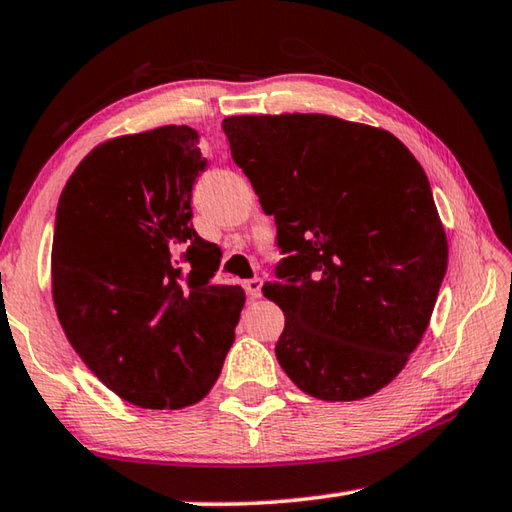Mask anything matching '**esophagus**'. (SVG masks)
<instances>
[{
	"mask_svg": "<svg viewBox=\"0 0 512 512\" xmlns=\"http://www.w3.org/2000/svg\"><path fill=\"white\" fill-rule=\"evenodd\" d=\"M262 287H264V280L262 277H253V280H246L244 282V289L250 298H259L262 296Z\"/></svg>",
	"mask_w": 512,
	"mask_h": 512,
	"instance_id": "34e87169",
	"label": "esophagus"
}]
</instances>
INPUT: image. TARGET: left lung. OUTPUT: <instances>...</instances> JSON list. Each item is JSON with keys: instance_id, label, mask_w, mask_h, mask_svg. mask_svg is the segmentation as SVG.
Masks as SVG:
<instances>
[{"instance_id": "obj_1", "label": "left lung", "mask_w": 512, "mask_h": 512, "mask_svg": "<svg viewBox=\"0 0 512 512\" xmlns=\"http://www.w3.org/2000/svg\"><path fill=\"white\" fill-rule=\"evenodd\" d=\"M232 160L275 216L284 311L275 357L327 402L375 395L429 325L447 237L427 173L395 135L329 115L223 119Z\"/></svg>"}]
</instances>
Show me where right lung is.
Segmentation results:
<instances>
[{
	"mask_svg": "<svg viewBox=\"0 0 512 512\" xmlns=\"http://www.w3.org/2000/svg\"><path fill=\"white\" fill-rule=\"evenodd\" d=\"M205 167L189 126L121 135L85 155L58 201L60 325L85 366L142 409L210 393L246 302L244 289L212 284L221 250L192 225Z\"/></svg>",
	"mask_w": 512,
	"mask_h": 512,
	"instance_id": "add662e5",
	"label": "right lung"
}]
</instances>
